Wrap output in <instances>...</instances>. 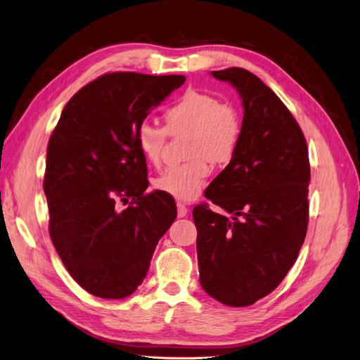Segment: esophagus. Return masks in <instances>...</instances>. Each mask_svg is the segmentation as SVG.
<instances>
[{
  "label": "esophagus",
  "mask_w": 360,
  "mask_h": 360,
  "mask_svg": "<svg viewBox=\"0 0 360 360\" xmlns=\"http://www.w3.org/2000/svg\"><path fill=\"white\" fill-rule=\"evenodd\" d=\"M177 215H179V218H183L188 215V207L184 206L183 202H177Z\"/></svg>",
  "instance_id": "1"
}]
</instances>
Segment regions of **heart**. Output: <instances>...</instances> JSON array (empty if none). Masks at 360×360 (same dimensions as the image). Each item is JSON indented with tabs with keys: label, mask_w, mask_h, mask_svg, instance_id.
<instances>
[{
	"label": "heart",
	"mask_w": 360,
	"mask_h": 360,
	"mask_svg": "<svg viewBox=\"0 0 360 360\" xmlns=\"http://www.w3.org/2000/svg\"><path fill=\"white\" fill-rule=\"evenodd\" d=\"M167 130L142 122L136 133L139 153L151 167H159L168 133H188L189 162L172 167L154 179L153 186L179 201L195 200L210 176V163H229L239 148L242 124L238 110L218 96L191 89L163 113Z\"/></svg>",
	"instance_id": "obj_1"
}]
</instances>
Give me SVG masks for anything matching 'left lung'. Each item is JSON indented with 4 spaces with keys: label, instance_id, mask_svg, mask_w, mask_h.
Instances as JSON below:
<instances>
[{
    "label": "left lung",
    "instance_id": "1",
    "mask_svg": "<svg viewBox=\"0 0 360 360\" xmlns=\"http://www.w3.org/2000/svg\"><path fill=\"white\" fill-rule=\"evenodd\" d=\"M244 105L235 158L204 197L231 217L193 207L200 283L219 303L244 307L266 297L292 268L309 222L310 165L304 134L278 96L244 68L212 71Z\"/></svg>",
    "mask_w": 360,
    "mask_h": 360
}]
</instances>
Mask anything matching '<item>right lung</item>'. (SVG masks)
<instances>
[{"label":"right lung","instance_id":"right-lung-1","mask_svg":"<svg viewBox=\"0 0 360 360\" xmlns=\"http://www.w3.org/2000/svg\"><path fill=\"white\" fill-rule=\"evenodd\" d=\"M184 80L104 74L68 101L53 130L44 177L50 236L68 273L95 297L131 295L177 217L167 193L147 192V163L136 133ZM118 199L129 206L120 211Z\"/></svg>","mask_w":360,"mask_h":360}]
</instances>
